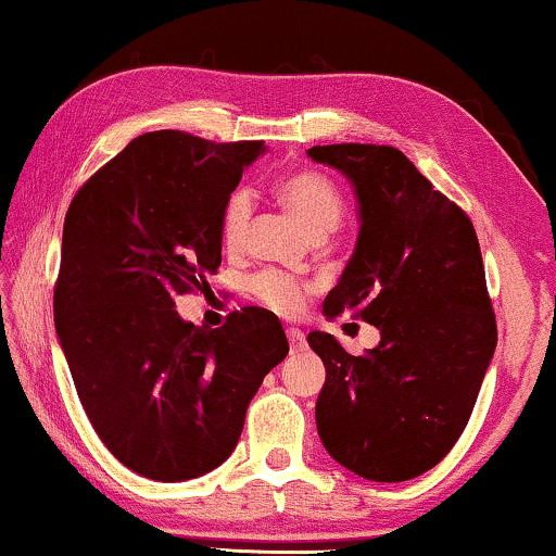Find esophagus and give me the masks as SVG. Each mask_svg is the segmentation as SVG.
<instances>
[{
	"label": "esophagus",
	"instance_id": "34e87169",
	"mask_svg": "<svg viewBox=\"0 0 556 556\" xmlns=\"http://www.w3.org/2000/svg\"><path fill=\"white\" fill-rule=\"evenodd\" d=\"M286 336H288V343H291V353H303L305 351V336L298 331V328H288L286 331Z\"/></svg>",
	"mask_w": 556,
	"mask_h": 556
}]
</instances>
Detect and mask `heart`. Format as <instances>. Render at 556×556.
<instances>
[{"label": "heart", "mask_w": 556, "mask_h": 556, "mask_svg": "<svg viewBox=\"0 0 556 556\" xmlns=\"http://www.w3.org/2000/svg\"><path fill=\"white\" fill-rule=\"evenodd\" d=\"M276 195L283 200L288 211L295 213L311 236L318 232H331L338 228L343 218V198L333 180H328L324 173L316 170H295L283 175L276 182ZM253 200L245 190H236L223 207L220 218V238L228 248H238L243 243L248 223H251ZM251 291L268 308L293 316L303 308L305 288L298 280L283 276L276 270H263L251 280Z\"/></svg>", "instance_id": "obj_1"}]
</instances>
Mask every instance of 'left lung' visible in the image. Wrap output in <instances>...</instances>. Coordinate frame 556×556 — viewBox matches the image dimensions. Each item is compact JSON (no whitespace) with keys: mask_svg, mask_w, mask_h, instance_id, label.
<instances>
[{"mask_svg":"<svg viewBox=\"0 0 556 556\" xmlns=\"http://www.w3.org/2000/svg\"><path fill=\"white\" fill-rule=\"evenodd\" d=\"M308 157L351 182L361 223L324 316L353 311L381 333L364 356L331 333H308L326 366L318 437L368 481L414 479L452 452L494 358L477 232L396 148L318 144Z\"/></svg>","mask_w":556,"mask_h":556,"instance_id":"1","label":"left lung"}]
</instances>
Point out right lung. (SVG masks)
<instances>
[{
  "mask_svg": "<svg viewBox=\"0 0 556 556\" xmlns=\"http://www.w3.org/2000/svg\"><path fill=\"white\" fill-rule=\"evenodd\" d=\"M263 142L144 132L87 180L62 230L54 328L90 424L155 481L213 471L265 374L288 353L276 313L245 305L207 331L175 298L220 265V218Z\"/></svg>",
  "mask_w": 556,
  "mask_h": 556,
  "instance_id": "right-lung-1",
  "label": "right lung"
}]
</instances>
